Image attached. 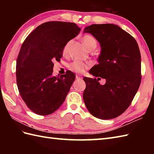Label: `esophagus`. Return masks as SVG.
<instances>
[{"label": "esophagus", "instance_id": "esophagus-1", "mask_svg": "<svg viewBox=\"0 0 154 154\" xmlns=\"http://www.w3.org/2000/svg\"><path fill=\"white\" fill-rule=\"evenodd\" d=\"M76 79H78V80H81V79H83V77H82V75H76Z\"/></svg>", "mask_w": 154, "mask_h": 154}]
</instances>
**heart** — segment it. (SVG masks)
<instances>
[{
  "instance_id": "obj_1",
  "label": "heart",
  "mask_w": 154,
  "mask_h": 154,
  "mask_svg": "<svg viewBox=\"0 0 154 154\" xmlns=\"http://www.w3.org/2000/svg\"><path fill=\"white\" fill-rule=\"evenodd\" d=\"M82 42L83 44L85 45V47L89 50H94L97 45V40H96V38L91 35H89V34L84 35L82 37ZM71 43H72V40H70L66 44H65L63 50V54H67L68 53L69 50V48L71 45ZM89 67H90L89 63H83V62L80 61H75L69 65V68L71 70H73L75 72H77V73H83L86 69L89 68Z\"/></svg>"
}]
</instances>
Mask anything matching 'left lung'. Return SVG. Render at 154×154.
Instances as JSON below:
<instances>
[{
  "instance_id": "8db88e82",
  "label": "left lung",
  "mask_w": 154,
  "mask_h": 154,
  "mask_svg": "<svg viewBox=\"0 0 154 154\" xmlns=\"http://www.w3.org/2000/svg\"><path fill=\"white\" fill-rule=\"evenodd\" d=\"M83 32L92 34L101 48L99 63L89 73L106 79L102 85L98 80L100 78H83L86 83L84 103L97 119H114L129 107L141 83V55L138 43L115 24H92Z\"/></svg>"
}]
</instances>
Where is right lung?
I'll return each mask as SVG.
<instances>
[{
  "label": "right lung",
  "mask_w": 154,
  "mask_h": 154,
  "mask_svg": "<svg viewBox=\"0 0 154 154\" xmlns=\"http://www.w3.org/2000/svg\"><path fill=\"white\" fill-rule=\"evenodd\" d=\"M80 31L75 23L47 22L23 42L16 60V83L22 99L32 112L49 115L64 102L75 75L68 70L53 76V61H60L65 44Z\"/></svg>",
  "instance_id": "obj_1"
}]
</instances>
